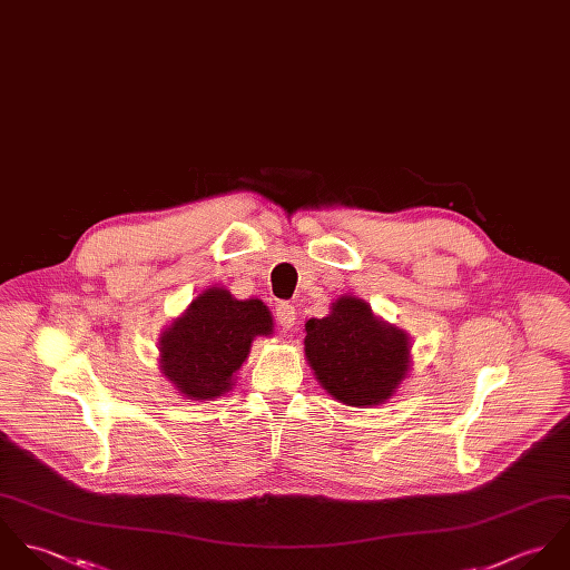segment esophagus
Returning a JSON list of instances; mask_svg holds the SVG:
<instances>
[{"label": "esophagus", "instance_id": "34e87169", "mask_svg": "<svg viewBox=\"0 0 570 570\" xmlns=\"http://www.w3.org/2000/svg\"><path fill=\"white\" fill-rule=\"evenodd\" d=\"M295 317H297V313H295V306L293 304H288V302H279L277 306H275V322L282 326V328H293L295 326Z\"/></svg>", "mask_w": 570, "mask_h": 570}]
</instances>
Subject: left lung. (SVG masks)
Instances as JSON below:
<instances>
[{"label":"left lung","mask_w":570,"mask_h":570,"mask_svg":"<svg viewBox=\"0 0 570 570\" xmlns=\"http://www.w3.org/2000/svg\"><path fill=\"white\" fill-rule=\"evenodd\" d=\"M304 345L320 383L354 407L390 399L410 363L405 333L379 322L356 297L337 299L324 320H308Z\"/></svg>","instance_id":"8db88e82"}]
</instances>
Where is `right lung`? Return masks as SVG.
I'll return each mask as SVG.
<instances>
[{"mask_svg": "<svg viewBox=\"0 0 570 570\" xmlns=\"http://www.w3.org/2000/svg\"><path fill=\"white\" fill-rule=\"evenodd\" d=\"M271 333L273 320L259 299L239 302L225 288H209L163 333V372L185 396L216 399L233 385L253 337Z\"/></svg>", "mask_w": 570, "mask_h": 570, "instance_id": "1", "label": "right lung"}]
</instances>
